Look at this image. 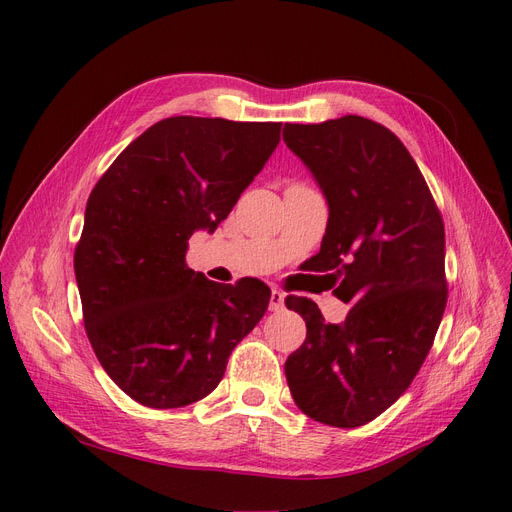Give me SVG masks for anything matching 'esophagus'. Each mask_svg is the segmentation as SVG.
I'll list each match as a JSON object with an SVG mask.
<instances>
[{
    "mask_svg": "<svg viewBox=\"0 0 512 512\" xmlns=\"http://www.w3.org/2000/svg\"><path fill=\"white\" fill-rule=\"evenodd\" d=\"M284 299H286V294L280 292L277 288H273L271 290V301H269L271 312H280V309L284 307Z\"/></svg>",
    "mask_w": 512,
    "mask_h": 512,
    "instance_id": "1",
    "label": "esophagus"
}]
</instances>
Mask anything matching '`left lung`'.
I'll return each instance as SVG.
<instances>
[{"label": "left lung", "instance_id": "obj_1", "mask_svg": "<svg viewBox=\"0 0 512 512\" xmlns=\"http://www.w3.org/2000/svg\"><path fill=\"white\" fill-rule=\"evenodd\" d=\"M284 143L329 205L314 271L352 305L331 324L312 299H286L307 324L286 380L309 418L361 427L408 389L436 337L448 294L444 222L404 143L376 121L286 123Z\"/></svg>", "mask_w": 512, "mask_h": 512}]
</instances>
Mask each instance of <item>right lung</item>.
<instances>
[{
	"label": "right lung",
	"mask_w": 512,
	"mask_h": 512,
	"mask_svg": "<svg viewBox=\"0 0 512 512\" xmlns=\"http://www.w3.org/2000/svg\"><path fill=\"white\" fill-rule=\"evenodd\" d=\"M282 123L168 117L119 153L91 190L74 252L85 331L119 389L181 408L220 384L230 352L265 316L254 277L211 282L185 265L280 143Z\"/></svg>",
	"instance_id": "add662e5"
}]
</instances>
